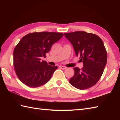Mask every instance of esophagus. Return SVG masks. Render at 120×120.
Wrapping results in <instances>:
<instances>
[{
	"label": "esophagus",
	"mask_w": 120,
	"mask_h": 120,
	"mask_svg": "<svg viewBox=\"0 0 120 120\" xmlns=\"http://www.w3.org/2000/svg\"><path fill=\"white\" fill-rule=\"evenodd\" d=\"M60 68H62V69H66V68H67L66 67H64V66H62V65H60Z\"/></svg>",
	"instance_id": "34e87169"
}]
</instances>
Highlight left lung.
I'll return each instance as SVG.
<instances>
[{
  "label": "left lung",
  "instance_id": "left-lung-1",
  "mask_svg": "<svg viewBox=\"0 0 120 120\" xmlns=\"http://www.w3.org/2000/svg\"><path fill=\"white\" fill-rule=\"evenodd\" d=\"M64 35L83 65L81 70L74 68L75 74L70 79V83L79 90L94 86L102 75L107 60L103 41L97 35L85 31L65 33Z\"/></svg>",
  "mask_w": 120,
  "mask_h": 120
}]
</instances>
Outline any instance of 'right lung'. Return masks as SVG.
I'll return each instance as SVG.
<instances>
[{"label": "right lung", "mask_w": 120, "mask_h": 120, "mask_svg": "<svg viewBox=\"0 0 120 120\" xmlns=\"http://www.w3.org/2000/svg\"><path fill=\"white\" fill-rule=\"evenodd\" d=\"M63 36L55 32H33L25 35L15 46L13 65L18 78L30 88L41 86L49 81L57 66L48 65L46 57L53 43Z\"/></svg>", "instance_id": "obj_1"}]
</instances>
